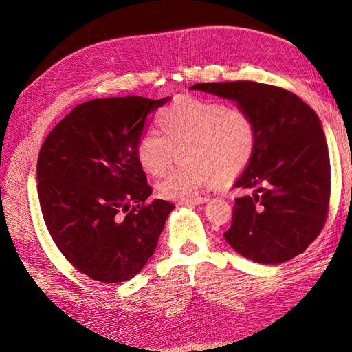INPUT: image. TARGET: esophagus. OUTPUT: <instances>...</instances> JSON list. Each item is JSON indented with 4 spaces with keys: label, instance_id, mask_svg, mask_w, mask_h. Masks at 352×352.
I'll list each match as a JSON object with an SVG mask.
<instances>
[{
    "label": "esophagus",
    "instance_id": "obj_1",
    "mask_svg": "<svg viewBox=\"0 0 352 352\" xmlns=\"http://www.w3.org/2000/svg\"><path fill=\"white\" fill-rule=\"evenodd\" d=\"M210 201V197H198L192 199H186V201H180L177 202L179 206H198V204H206V202Z\"/></svg>",
    "mask_w": 352,
    "mask_h": 352
}]
</instances>
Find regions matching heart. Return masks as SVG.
Here are the masks:
<instances>
[{
	"mask_svg": "<svg viewBox=\"0 0 352 352\" xmlns=\"http://www.w3.org/2000/svg\"><path fill=\"white\" fill-rule=\"evenodd\" d=\"M163 134L146 129L138 140L136 158L146 173L163 175L173 162H180L157 184L158 195L168 201H186L201 189L229 182L251 162L257 124L241 107H228L214 100L186 97L158 116Z\"/></svg>",
	"mask_w": 352,
	"mask_h": 352,
	"instance_id": "b5f03b06",
	"label": "heart"
}]
</instances>
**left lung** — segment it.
I'll return each instance as SVG.
<instances>
[{"instance_id":"8db88e82","label":"left lung","mask_w":352,"mask_h":352,"mask_svg":"<svg viewBox=\"0 0 352 352\" xmlns=\"http://www.w3.org/2000/svg\"><path fill=\"white\" fill-rule=\"evenodd\" d=\"M189 89L235 101L257 124L250 164L233 184L250 194L235 199L225 239L242 257L280 264L307 250L324 226L330 162L322 122L295 94L236 80Z\"/></svg>"}]
</instances>
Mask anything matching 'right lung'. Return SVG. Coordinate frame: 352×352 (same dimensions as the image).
<instances>
[{
    "label": "right lung",
    "mask_w": 352,
    "mask_h": 352,
    "mask_svg": "<svg viewBox=\"0 0 352 352\" xmlns=\"http://www.w3.org/2000/svg\"><path fill=\"white\" fill-rule=\"evenodd\" d=\"M170 97L98 98L74 107L41 146L38 197L61 254L88 278L119 283L140 273L175 206L153 194L136 158L150 116Z\"/></svg>",
    "instance_id": "right-lung-1"
}]
</instances>
